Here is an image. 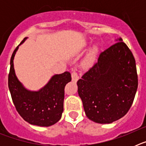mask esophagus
<instances>
[{
  "label": "esophagus",
  "mask_w": 146,
  "mask_h": 146,
  "mask_svg": "<svg viewBox=\"0 0 146 146\" xmlns=\"http://www.w3.org/2000/svg\"><path fill=\"white\" fill-rule=\"evenodd\" d=\"M72 81H74V82H77L79 79V76H78V74H77V72L74 71V72L72 73Z\"/></svg>",
  "instance_id": "34e87169"
}]
</instances>
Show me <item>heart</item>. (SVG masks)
Returning a JSON list of instances; mask_svg holds the SVG:
<instances>
[{
  "instance_id": "heart-1",
  "label": "heart",
  "mask_w": 146,
  "mask_h": 146,
  "mask_svg": "<svg viewBox=\"0 0 146 146\" xmlns=\"http://www.w3.org/2000/svg\"><path fill=\"white\" fill-rule=\"evenodd\" d=\"M96 52H97V48L96 47H94L90 50V52L86 55V57L85 58L83 63H82L85 66H90L94 64L95 58H96Z\"/></svg>"
}]
</instances>
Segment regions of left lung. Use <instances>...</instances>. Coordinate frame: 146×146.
<instances>
[{"instance_id":"8db88e82","label":"left lung","mask_w":146,"mask_h":146,"mask_svg":"<svg viewBox=\"0 0 146 146\" xmlns=\"http://www.w3.org/2000/svg\"><path fill=\"white\" fill-rule=\"evenodd\" d=\"M116 41L77 81L86 116L98 123H113L124 116L138 86L133 54L121 38Z\"/></svg>"}]
</instances>
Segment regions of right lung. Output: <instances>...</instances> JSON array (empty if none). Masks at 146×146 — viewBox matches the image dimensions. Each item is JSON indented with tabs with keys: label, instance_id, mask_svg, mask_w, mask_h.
I'll use <instances>...</instances> for the list:
<instances>
[{
	"label": "right lung",
	"instance_id": "1",
	"mask_svg": "<svg viewBox=\"0 0 146 146\" xmlns=\"http://www.w3.org/2000/svg\"><path fill=\"white\" fill-rule=\"evenodd\" d=\"M26 39L25 37L20 45ZM19 46L11 55L8 81L13 103L20 116L28 123L38 126H52L61 118L64 111V88L72 80L71 74L65 72L55 74L40 90L29 91L17 79L14 69V58Z\"/></svg>",
	"mask_w": 146,
	"mask_h": 146
}]
</instances>
